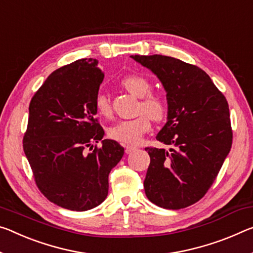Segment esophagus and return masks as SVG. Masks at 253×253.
I'll use <instances>...</instances> for the list:
<instances>
[{
	"instance_id": "1",
	"label": "esophagus",
	"mask_w": 253,
	"mask_h": 253,
	"mask_svg": "<svg viewBox=\"0 0 253 253\" xmlns=\"http://www.w3.org/2000/svg\"><path fill=\"white\" fill-rule=\"evenodd\" d=\"M136 148H137V147L134 146V145H127V146H126V153H130V152L135 151Z\"/></svg>"
}]
</instances>
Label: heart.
I'll return each mask as SVG.
<instances>
[{
	"label": "heart",
	"instance_id": "obj_1",
	"mask_svg": "<svg viewBox=\"0 0 253 253\" xmlns=\"http://www.w3.org/2000/svg\"><path fill=\"white\" fill-rule=\"evenodd\" d=\"M122 86L136 98H142L139 112H146L129 120H120L108 129L109 137L123 144H137L143 135L151 128V119L161 122L166 117L168 106L166 100L158 94L150 93L151 82L142 75L131 74L122 80ZM95 109L103 117L109 118L112 114L111 103L106 94L99 93L95 97Z\"/></svg>",
	"mask_w": 253,
	"mask_h": 253
}]
</instances>
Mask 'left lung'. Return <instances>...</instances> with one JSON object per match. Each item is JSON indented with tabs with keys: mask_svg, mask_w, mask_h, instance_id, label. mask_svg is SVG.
Wrapping results in <instances>:
<instances>
[{
	"mask_svg": "<svg viewBox=\"0 0 253 253\" xmlns=\"http://www.w3.org/2000/svg\"><path fill=\"white\" fill-rule=\"evenodd\" d=\"M130 57L155 74L167 93V123L156 139L171 147L145 148L146 197L167 210L188 207L205 196L230 153L227 101L197 66L163 55Z\"/></svg>",
	"mask_w": 253,
	"mask_h": 253,
	"instance_id": "left-lung-1",
	"label": "left lung"
}]
</instances>
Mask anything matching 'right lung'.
Listing matches in <instances>:
<instances>
[{
	"instance_id": "obj_1",
	"label": "right lung",
	"mask_w": 253,
	"mask_h": 253,
	"mask_svg": "<svg viewBox=\"0 0 253 253\" xmlns=\"http://www.w3.org/2000/svg\"><path fill=\"white\" fill-rule=\"evenodd\" d=\"M103 73L82 58L54 71L31 99L23 151L42 195L57 206L89 211L107 198L109 175L124 147L102 139L94 116ZM102 141V147L93 144ZM87 147L94 149L87 154Z\"/></svg>"
}]
</instances>
